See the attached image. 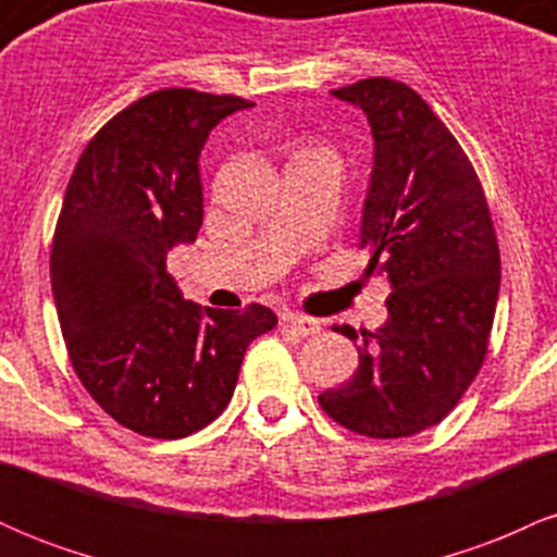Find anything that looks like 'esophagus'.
Wrapping results in <instances>:
<instances>
[{
  "label": "esophagus",
  "instance_id": "obj_1",
  "mask_svg": "<svg viewBox=\"0 0 557 557\" xmlns=\"http://www.w3.org/2000/svg\"><path fill=\"white\" fill-rule=\"evenodd\" d=\"M283 322L287 324V327H293L298 332V335L309 337V335H317L319 330H322V322L314 317H304V314H285Z\"/></svg>",
  "mask_w": 557,
  "mask_h": 557
}]
</instances>
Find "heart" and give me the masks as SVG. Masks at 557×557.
Masks as SVG:
<instances>
[{
    "instance_id": "heart-1",
    "label": "heart",
    "mask_w": 557,
    "mask_h": 557,
    "mask_svg": "<svg viewBox=\"0 0 557 557\" xmlns=\"http://www.w3.org/2000/svg\"><path fill=\"white\" fill-rule=\"evenodd\" d=\"M306 151H319V149H304V151H300V154H306Z\"/></svg>"
}]
</instances>
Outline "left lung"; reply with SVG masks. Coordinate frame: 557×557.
Returning <instances> with one entry per match:
<instances>
[{"instance_id":"8db88e82","label":"left lung","mask_w":557,"mask_h":557,"mask_svg":"<svg viewBox=\"0 0 557 557\" xmlns=\"http://www.w3.org/2000/svg\"><path fill=\"white\" fill-rule=\"evenodd\" d=\"M332 94L372 125L359 248L393 293L387 322L361 332L359 372L319 406L363 437H411L456 408L487 359L500 248L474 164L411 86L363 78ZM335 332L359 337L348 324Z\"/></svg>"}]
</instances>
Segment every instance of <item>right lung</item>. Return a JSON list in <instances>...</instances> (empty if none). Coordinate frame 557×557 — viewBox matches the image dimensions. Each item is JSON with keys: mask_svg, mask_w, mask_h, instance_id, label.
<instances>
[{"mask_svg": "<svg viewBox=\"0 0 557 557\" xmlns=\"http://www.w3.org/2000/svg\"><path fill=\"white\" fill-rule=\"evenodd\" d=\"M251 101L159 88L88 140L52 240V290L81 385L125 430L188 437L227 408L253 337L277 324L261 304L198 309L168 272L203 222L209 131Z\"/></svg>", "mask_w": 557, "mask_h": 557, "instance_id": "1", "label": "right lung"}]
</instances>
